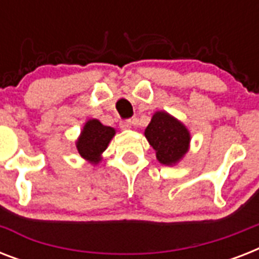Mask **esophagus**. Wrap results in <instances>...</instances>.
Listing matches in <instances>:
<instances>
[{
	"label": "esophagus",
	"instance_id": "esophagus-1",
	"mask_svg": "<svg viewBox=\"0 0 259 259\" xmlns=\"http://www.w3.org/2000/svg\"><path fill=\"white\" fill-rule=\"evenodd\" d=\"M132 126H133V122L132 121H122L121 123H119V127H121L122 130H127V129H132Z\"/></svg>",
	"mask_w": 259,
	"mask_h": 259
}]
</instances>
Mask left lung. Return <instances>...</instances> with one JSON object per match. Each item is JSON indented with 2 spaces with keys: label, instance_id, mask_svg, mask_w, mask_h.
<instances>
[{
  "label": "left lung",
  "instance_id": "8db88e82",
  "mask_svg": "<svg viewBox=\"0 0 259 259\" xmlns=\"http://www.w3.org/2000/svg\"><path fill=\"white\" fill-rule=\"evenodd\" d=\"M144 134L162 165H176L188 153L191 144L188 127L166 111H156Z\"/></svg>",
  "mask_w": 259,
  "mask_h": 259
}]
</instances>
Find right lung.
Returning <instances> with one entry per match:
<instances>
[{
  "mask_svg": "<svg viewBox=\"0 0 259 259\" xmlns=\"http://www.w3.org/2000/svg\"><path fill=\"white\" fill-rule=\"evenodd\" d=\"M115 136V129L105 126L95 118L86 121L75 146L79 156L91 165H98L102 161V154L107 149L110 141Z\"/></svg>",
  "mask_w": 259,
  "mask_h": 259,
  "instance_id": "obj_1",
  "label": "right lung"
}]
</instances>
